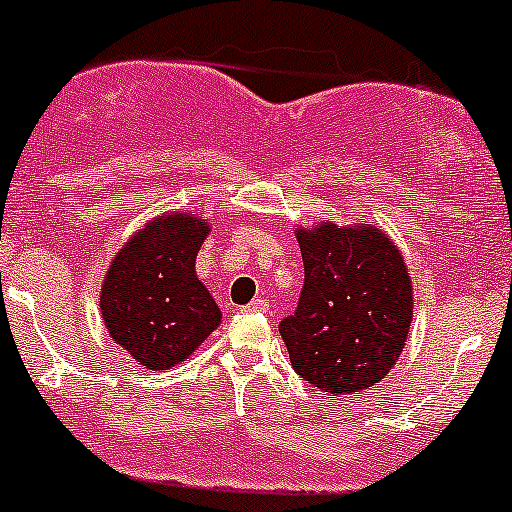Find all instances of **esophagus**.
I'll list each match as a JSON object with an SVG mask.
<instances>
[{"label":"esophagus","mask_w":512,"mask_h":512,"mask_svg":"<svg viewBox=\"0 0 512 512\" xmlns=\"http://www.w3.org/2000/svg\"><path fill=\"white\" fill-rule=\"evenodd\" d=\"M244 312H256V314H261V312H268V302L266 300H254V302H249L244 307Z\"/></svg>","instance_id":"34e87169"}]
</instances>
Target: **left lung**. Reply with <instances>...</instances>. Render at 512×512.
Masks as SVG:
<instances>
[{
    "mask_svg": "<svg viewBox=\"0 0 512 512\" xmlns=\"http://www.w3.org/2000/svg\"><path fill=\"white\" fill-rule=\"evenodd\" d=\"M304 287L295 314L280 321L290 363L329 396L384 380L406 346L413 285L404 256L375 225L324 220L295 227Z\"/></svg>",
    "mask_w": 512,
    "mask_h": 512,
    "instance_id": "obj_1",
    "label": "left lung"
}]
</instances>
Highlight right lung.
Listing matches in <instances>:
<instances>
[{
  "mask_svg": "<svg viewBox=\"0 0 512 512\" xmlns=\"http://www.w3.org/2000/svg\"><path fill=\"white\" fill-rule=\"evenodd\" d=\"M210 222L169 210L120 246L101 283V317L120 348L147 370H171L220 326L222 312L195 273Z\"/></svg>",
  "mask_w": 512,
  "mask_h": 512,
  "instance_id": "1",
  "label": "right lung"
}]
</instances>
